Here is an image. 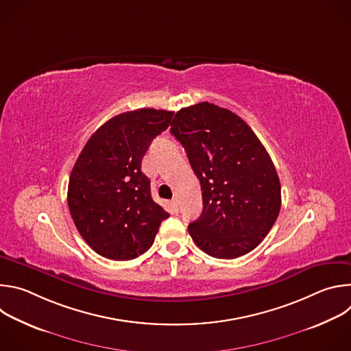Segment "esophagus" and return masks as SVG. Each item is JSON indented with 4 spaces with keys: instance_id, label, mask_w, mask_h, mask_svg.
<instances>
[{
    "instance_id": "34e87169",
    "label": "esophagus",
    "mask_w": 351,
    "mask_h": 351,
    "mask_svg": "<svg viewBox=\"0 0 351 351\" xmlns=\"http://www.w3.org/2000/svg\"><path fill=\"white\" fill-rule=\"evenodd\" d=\"M171 207H172V210H173L175 213L179 211V204H178L176 199H172V202H171Z\"/></svg>"
}]
</instances>
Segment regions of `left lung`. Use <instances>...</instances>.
Listing matches in <instances>:
<instances>
[{"instance_id":"left-lung-1","label":"left lung","mask_w":351,"mask_h":351,"mask_svg":"<svg viewBox=\"0 0 351 351\" xmlns=\"http://www.w3.org/2000/svg\"><path fill=\"white\" fill-rule=\"evenodd\" d=\"M171 126L203 191L191 239L215 258L250 253L280 211V182L265 147L240 117L211 103L182 108Z\"/></svg>"}]
</instances>
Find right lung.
<instances>
[{"label":"right lung","instance_id":"obj_1","mask_svg":"<svg viewBox=\"0 0 351 351\" xmlns=\"http://www.w3.org/2000/svg\"><path fill=\"white\" fill-rule=\"evenodd\" d=\"M173 112L140 108L99 126L83 147L68 184L71 217L99 256L126 261L145 253L169 214L158 206L141 172L149 144Z\"/></svg>","mask_w":351,"mask_h":351}]
</instances>
